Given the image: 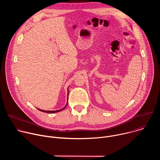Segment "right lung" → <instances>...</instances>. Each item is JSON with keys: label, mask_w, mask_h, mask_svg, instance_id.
<instances>
[{"label": "right lung", "mask_w": 160, "mask_h": 160, "mask_svg": "<svg viewBox=\"0 0 160 160\" xmlns=\"http://www.w3.org/2000/svg\"><path fill=\"white\" fill-rule=\"evenodd\" d=\"M67 105H68V101H67V103H66V106H65L63 108H62V109H59V110H56V111H45V110H42V109H38V108H37V109H39L40 111H43V112H48V113H54V112H58L61 111L62 110L64 109V108L67 106Z\"/></svg>", "instance_id": "1"}]
</instances>
